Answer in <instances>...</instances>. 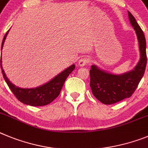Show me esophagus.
I'll return each instance as SVG.
<instances>
[{
    "instance_id": "obj_1",
    "label": "esophagus",
    "mask_w": 148,
    "mask_h": 148,
    "mask_svg": "<svg viewBox=\"0 0 148 148\" xmlns=\"http://www.w3.org/2000/svg\"><path fill=\"white\" fill-rule=\"evenodd\" d=\"M89 62H90V58H88V57H82L78 61V64L79 66H83L85 65L88 64Z\"/></svg>"
}]
</instances>
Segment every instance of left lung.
<instances>
[{
	"label": "left lung",
	"instance_id": "obj_1",
	"mask_svg": "<svg viewBox=\"0 0 148 148\" xmlns=\"http://www.w3.org/2000/svg\"><path fill=\"white\" fill-rule=\"evenodd\" d=\"M128 17L139 40L141 57L136 66L132 71L121 75L109 74L95 66H91L90 70V86L93 94L105 105H111L131 97L145 71L147 65L145 37L134 17L129 12Z\"/></svg>",
	"mask_w": 148,
	"mask_h": 148
}]
</instances>
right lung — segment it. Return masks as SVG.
<instances>
[{
	"instance_id": "obj_1",
	"label": "right lung",
	"mask_w": 148,
	"mask_h": 148,
	"mask_svg": "<svg viewBox=\"0 0 148 148\" xmlns=\"http://www.w3.org/2000/svg\"><path fill=\"white\" fill-rule=\"evenodd\" d=\"M9 31V30H8L3 38L1 48H3L5 39H6ZM1 68L3 77L7 83L8 86L11 89L12 92L14 94L16 98L20 102L32 106H43L51 103L54 99H55L59 96L66 78L72 72L75 68V66L72 65L68 69H66V70H64L62 72H61L60 74H58V76H56L51 81H49V82L40 86V87L35 88H21L10 82L9 79L6 77L3 69H2L1 55Z\"/></svg>"
}]
</instances>
